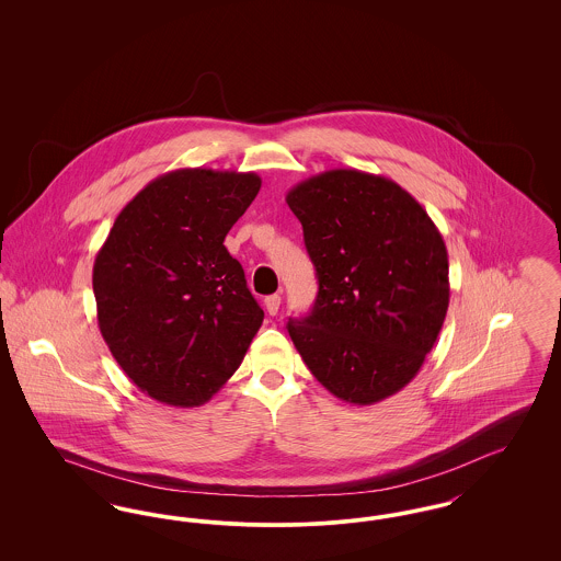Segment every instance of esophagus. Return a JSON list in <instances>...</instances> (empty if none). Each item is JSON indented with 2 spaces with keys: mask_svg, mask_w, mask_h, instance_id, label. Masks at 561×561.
I'll use <instances>...</instances> for the list:
<instances>
[{
  "mask_svg": "<svg viewBox=\"0 0 561 561\" xmlns=\"http://www.w3.org/2000/svg\"><path fill=\"white\" fill-rule=\"evenodd\" d=\"M279 305H282V296H279V294H271V296L265 298V307H267L268 316H277Z\"/></svg>",
  "mask_w": 561,
  "mask_h": 561,
  "instance_id": "34e87169",
  "label": "esophagus"
}]
</instances>
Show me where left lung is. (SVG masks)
<instances>
[{
    "mask_svg": "<svg viewBox=\"0 0 561 561\" xmlns=\"http://www.w3.org/2000/svg\"><path fill=\"white\" fill-rule=\"evenodd\" d=\"M320 290L288 321L302 362L339 400L373 405L425 364L450 305L448 250L427 210L396 181L353 168L294 185Z\"/></svg>",
    "mask_w": 561,
    "mask_h": 561,
    "instance_id": "left-lung-1",
    "label": "left lung"
}]
</instances>
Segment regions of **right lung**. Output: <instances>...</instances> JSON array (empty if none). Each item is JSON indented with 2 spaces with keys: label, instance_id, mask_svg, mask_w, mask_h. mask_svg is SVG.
I'll return each mask as SVG.
<instances>
[{
  "label": "right lung",
  "instance_id": "add662e5",
  "mask_svg": "<svg viewBox=\"0 0 561 561\" xmlns=\"http://www.w3.org/2000/svg\"><path fill=\"white\" fill-rule=\"evenodd\" d=\"M261 176L181 168L117 214L92 268L101 334L149 398L202 405L240 368L263 323L225 238Z\"/></svg>",
  "mask_w": 561,
  "mask_h": 561
}]
</instances>
